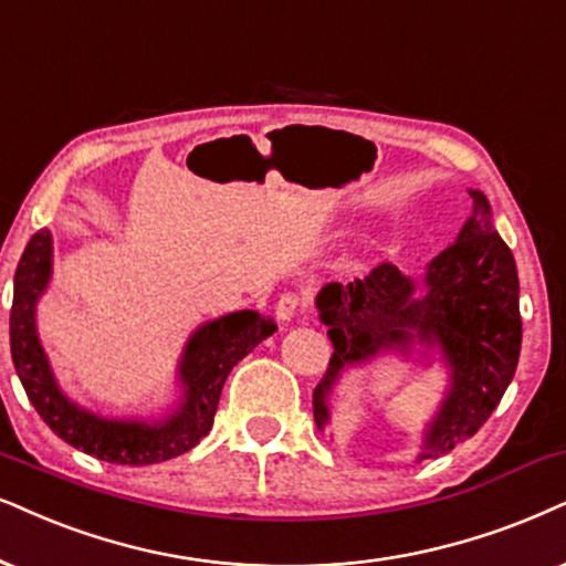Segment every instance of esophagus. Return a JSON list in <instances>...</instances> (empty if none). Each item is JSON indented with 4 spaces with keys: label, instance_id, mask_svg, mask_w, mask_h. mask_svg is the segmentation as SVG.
Wrapping results in <instances>:
<instances>
[{
    "label": "esophagus",
    "instance_id": "esophagus-1",
    "mask_svg": "<svg viewBox=\"0 0 566 566\" xmlns=\"http://www.w3.org/2000/svg\"><path fill=\"white\" fill-rule=\"evenodd\" d=\"M274 311L282 324H290V321H295L300 313L305 311V297L297 295V292H284V295L276 300Z\"/></svg>",
    "mask_w": 566,
    "mask_h": 566
}]
</instances>
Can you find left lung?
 I'll return each instance as SVG.
<instances>
[{
    "mask_svg": "<svg viewBox=\"0 0 566 566\" xmlns=\"http://www.w3.org/2000/svg\"><path fill=\"white\" fill-rule=\"evenodd\" d=\"M470 198L473 213L452 245L428 263L423 279L381 263L368 276L332 282L318 292L321 324L334 345L324 381L313 391L321 431L342 370L384 353L407 355L412 345L439 349L449 368L447 397L426 428L418 460L452 452L502 402L520 360V279L512 250L491 221L489 200L481 190H470Z\"/></svg>",
    "mask_w": 566,
    "mask_h": 566,
    "instance_id": "obj_1",
    "label": "left lung"
}]
</instances>
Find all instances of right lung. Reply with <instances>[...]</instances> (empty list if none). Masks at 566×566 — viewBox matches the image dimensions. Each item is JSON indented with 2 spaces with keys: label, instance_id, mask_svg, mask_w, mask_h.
<instances>
[{
  "label": "right lung",
  "instance_id": "1",
  "mask_svg": "<svg viewBox=\"0 0 566 566\" xmlns=\"http://www.w3.org/2000/svg\"><path fill=\"white\" fill-rule=\"evenodd\" d=\"M52 253L49 230H39L28 240L15 271L10 311L12 363L35 412L62 441L104 462L143 468L190 452L211 431L230 370L276 332L274 321L255 311H238L198 326L177 368L182 399L167 418L154 423L102 418L62 395L35 332V303L52 279Z\"/></svg>",
  "mask_w": 566,
  "mask_h": 566
}]
</instances>
